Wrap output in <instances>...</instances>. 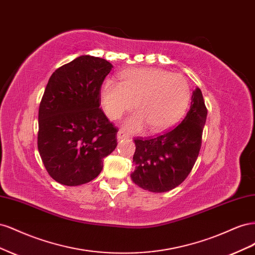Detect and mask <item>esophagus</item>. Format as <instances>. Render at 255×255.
<instances>
[{"label":"esophagus","instance_id":"obj_1","mask_svg":"<svg viewBox=\"0 0 255 255\" xmlns=\"http://www.w3.org/2000/svg\"><path fill=\"white\" fill-rule=\"evenodd\" d=\"M128 136L126 134L125 130H122V129H119V130H118V133H117V138H118V140L125 139V138H128Z\"/></svg>","mask_w":255,"mask_h":255}]
</instances>
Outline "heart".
<instances>
[{
  "instance_id": "heart-1",
  "label": "heart",
  "mask_w": 255,
  "mask_h": 255,
  "mask_svg": "<svg viewBox=\"0 0 255 255\" xmlns=\"http://www.w3.org/2000/svg\"><path fill=\"white\" fill-rule=\"evenodd\" d=\"M121 82L107 79L101 88V101L107 117L112 120L133 110L123 122L130 132L146 126L152 132H161L173 127L186 112L190 88L182 74L164 69L134 68L120 74Z\"/></svg>"
}]
</instances>
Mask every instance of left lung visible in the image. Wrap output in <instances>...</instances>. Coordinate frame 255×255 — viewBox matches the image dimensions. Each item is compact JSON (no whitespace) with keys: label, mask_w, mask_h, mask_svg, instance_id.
I'll return each mask as SVG.
<instances>
[{"label":"left lung","mask_w":255,"mask_h":255,"mask_svg":"<svg viewBox=\"0 0 255 255\" xmlns=\"http://www.w3.org/2000/svg\"><path fill=\"white\" fill-rule=\"evenodd\" d=\"M207 110L202 92H192L190 109L180 125L155 138H137L130 174L144 190L165 192L186 179L198 158Z\"/></svg>","instance_id":"8db88e82"}]
</instances>
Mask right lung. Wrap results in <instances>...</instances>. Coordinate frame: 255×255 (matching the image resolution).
<instances>
[{
    "label": "right lung",
    "mask_w": 255,
    "mask_h": 255,
    "mask_svg": "<svg viewBox=\"0 0 255 255\" xmlns=\"http://www.w3.org/2000/svg\"><path fill=\"white\" fill-rule=\"evenodd\" d=\"M113 65L90 55L56 69L38 114V151L52 179L79 186L100 174L117 146L118 129L101 105V86Z\"/></svg>",
    "instance_id": "obj_1"
}]
</instances>
